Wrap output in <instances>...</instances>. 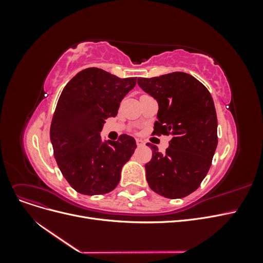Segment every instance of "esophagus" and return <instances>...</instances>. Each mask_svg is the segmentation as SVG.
<instances>
[{"label": "esophagus", "mask_w": 263, "mask_h": 263, "mask_svg": "<svg viewBox=\"0 0 263 263\" xmlns=\"http://www.w3.org/2000/svg\"><path fill=\"white\" fill-rule=\"evenodd\" d=\"M136 144H137V146H138V147H140V146H144V141L140 140V139H136Z\"/></svg>", "instance_id": "1"}]
</instances>
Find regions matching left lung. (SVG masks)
<instances>
[{"label": "left lung", "mask_w": 263, "mask_h": 263, "mask_svg": "<svg viewBox=\"0 0 263 263\" xmlns=\"http://www.w3.org/2000/svg\"><path fill=\"white\" fill-rule=\"evenodd\" d=\"M138 85L159 105L154 134L172 137L165 154L153 144L146 165L150 189L168 198H182L200 186L217 147V116L209 90L194 77L172 72L138 78Z\"/></svg>", "instance_id": "obj_1"}]
</instances>
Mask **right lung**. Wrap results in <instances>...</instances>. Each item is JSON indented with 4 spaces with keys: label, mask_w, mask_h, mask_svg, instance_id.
<instances>
[{
    "label": "right lung",
    "mask_w": 263,
    "mask_h": 263,
    "mask_svg": "<svg viewBox=\"0 0 263 263\" xmlns=\"http://www.w3.org/2000/svg\"><path fill=\"white\" fill-rule=\"evenodd\" d=\"M137 78L121 79L99 68H87L63 89L50 126L53 155L62 176L85 195L113 191L136 141L122 135L103 140L105 119L115 117L119 103L136 85Z\"/></svg>",
    "instance_id": "add662e5"
}]
</instances>
